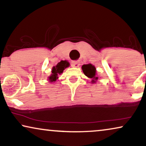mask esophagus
<instances>
[{
    "label": "esophagus",
    "instance_id": "1",
    "mask_svg": "<svg viewBox=\"0 0 146 146\" xmlns=\"http://www.w3.org/2000/svg\"><path fill=\"white\" fill-rule=\"evenodd\" d=\"M71 65L73 67H78L80 65V62L78 60H74L71 62Z\"/></svg>",
    "mask_w": 146,
    "mask_h": 146
}]
</instances>
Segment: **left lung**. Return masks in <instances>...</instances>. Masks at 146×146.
<instances>
[{
  "instance_id": "left-lung-1",
  "label": "left lung",
  "mask_w": 146,
  "mask_h": 146,
  "mask_svg": "<svg viewBox=\"0 0 146 146\" xmlns=\"http://www.w3.org/2000/svg\"><path fill=\"white\" fill-rule=\"evenodd\" d=\"M82 68L84 74L86 76L92 79V82L95 83L96 80H98V77L96 76V68L93 65H92L91 64H84L82 66Z\"/></svg>"
}]
</instances>
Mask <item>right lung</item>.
Wrapping results in <instances>:
<instances>
[{
	"label": "right lung",
	"mask_w": 146,
	"mask_h": 146,
	"mask_svg": "<svg viewBox=\"0 0 146 146\" xmlns=\"http://www.w3.org/2000/svg\"><path fill=\"white\" fill-rule=\"evenodd\" d=\"M69 63L67 61H63L62 60L57 64V65L56 66H54L52 68V74L49 77V80L51 82H55L58 79V76L60 74L63 72L64 70L66 68L69 66Z\"/></svg>",
	"instance_id": "obj_1"
}]
</instances>
